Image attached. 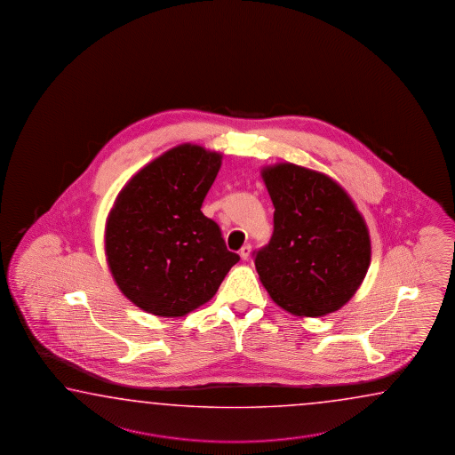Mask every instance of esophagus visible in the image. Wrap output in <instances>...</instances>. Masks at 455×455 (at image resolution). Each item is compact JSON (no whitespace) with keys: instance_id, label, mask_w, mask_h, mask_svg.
<instances>
[{"instance_id":"34e87169","label":"esophagus","mask_w":455,"mask_h":455,"mask_svg":"<svg viewBox=\"0 0 455 455\" xmlns=\"http://www.w3.org/2000/svg\"><path fill=\"white\" fill-rule=\"evenodd\" d=\"M250 251H251V247L250 245H243L241 250H239V255H241L242 259H247L250 257Z\"/></svg>"}]
</instances>
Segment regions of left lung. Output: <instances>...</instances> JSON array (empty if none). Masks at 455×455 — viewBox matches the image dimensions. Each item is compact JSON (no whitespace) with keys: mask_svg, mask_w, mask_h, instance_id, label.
<instances>
[{"mask_svg":"<svg viewBox=\"0 0 455 455\" xmlns=\"http://www.w3.org/2000/svg\"><path fill=\"white\" fill-rule=\"evenodd\" d=\"M275 206V231L255 251L273 302L297 316H324L352 299L371 259L365 220L347 192L318 171L292 163L261 170Z\"/></svg>","mask_w":455,"mask_h":455,"instance_id":"obj_1","label":"left lung"}]
</instances>
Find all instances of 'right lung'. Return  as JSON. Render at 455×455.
<instances>
[{"instance_id": "1", "label": "right lung", "mask_w": 455, "mask_h": 455, "mask_svg": "<svg viewBox=\"0 0 455 455\" xmlns=\"http://www.w3.org/2000/svg\"><path fill=\"white\" fill-rule=\"evenodd\" d=\"M223 155L182 143L148 163L119 192L105 231L108 267L143 312L176 318L208 302L241 257L202 204Z\"/></svg>"}]
</instances>
